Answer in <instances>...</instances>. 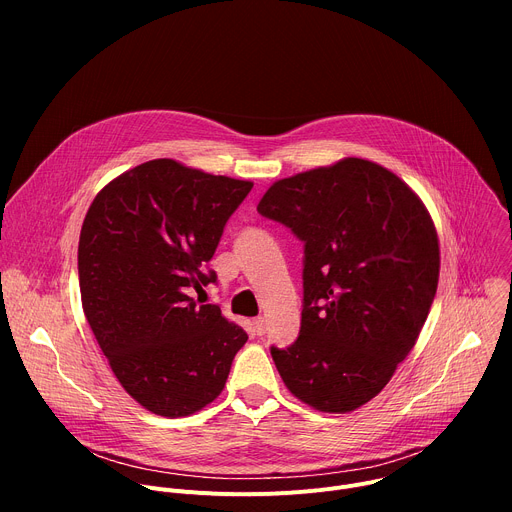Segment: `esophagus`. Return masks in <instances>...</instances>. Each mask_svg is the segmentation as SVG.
<instances>
[{"mask_svg": "<svg viewBox=\"0 0 512 512\" xmlns=\"http://www.w3.org/2000/svg\"><path fill=\"white\" fill-rule=\"evenodd\" d=\"M253 328H255L257 336H263V334H265V330H267V322H265L263 318H255V322H253Z\"/></svg>", "mask_w": 512, "mask_h": 512, "instance_id": "34e87169", "label": "esophagus"}]
</instances>
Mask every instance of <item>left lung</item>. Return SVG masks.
Here are the masks:
<instances>
[{
    "instance_id": "8db88e82",
    "label": "left lung",
    "mask_w": 512,
    "mask_h": 512,
    "mask_svg": "<svg viewBox=\"0 0 512 512\" xmlns=\"http://www.w3.org/2000/svg\"><path fill=\"white\" fill-rule=\"evenodd\" d=\"M257 212L304 241L300 336L271 346L285 387L326 413L369 403L435 298L440 243L427 208L387 168L344 158L277 180Z\"/></svg>"
}]
</instances>
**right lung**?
<instances>
[{"label":"right lung","instance_id":"add662e5","mask_svg":"<svg viewBox=\"0 0 512 512\" xmlns=\"http://www.w3.org/2000/svg\"><path fill=\"white\" fill-rule=\"evenodd\" d=\"M253 182L152 160L111 180L79 239L87 322L121 387L148 411L186 417L225 389L247 332L192 289Z\"/></svg>","mask_w":512,"mask_h":512}]
</instances>
